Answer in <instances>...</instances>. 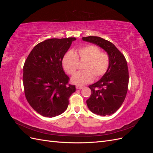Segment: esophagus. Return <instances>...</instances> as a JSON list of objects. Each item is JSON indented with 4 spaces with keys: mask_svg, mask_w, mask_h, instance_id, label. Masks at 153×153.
<instances>
[{
    "mask_svg": "<svg viewBox=\"0 0 153 153\" xmlns=\"http://www.w3.org/2000/svg\"><path fill=\"white\" fill-rule=\"evenodd\" d=\"M76 89H83V88H84V87L80 86V85H76Z\"/></svg>",
    "mask_w": 153,
    "mask_h": 153,
    "instance_id": "34e87169",
    "label": "esophagus"
}]
</instances>
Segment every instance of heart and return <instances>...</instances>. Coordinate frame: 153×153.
<instances>
[{"mask_svg":"<svg viewBox=\"0 0 153 153\" xmlns=\"http://www.w3.org/2000/svg\"><path fill=\"white\" fill-rule=\"evenodd\" d=\"M78 60L85 61L82 66L84 70L76 73L71 78L73 83L77 85L89 84L98 80L107 71L110 65L109 55L101 52L96 45H87L78 48L77 53L68 51L64 55L62 66L69 75H73L78 68Z\"/></svg>","mask_w":153,"mask_h":153,"instance_id":"b5f03b06","label":"heart"}]
</instances>
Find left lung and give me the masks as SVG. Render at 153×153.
<instances>
[{
    "label": "left lung",
    "instance_id": "left-lung-1",
    "mask_svg": "<svg viewBox=\"0 0 153 153\" xmlns=\"http://www.w3.org/2000/svg\"><path fill=\"white\" fill-rule=\"evenodd\" d=\"M105 50L110 57L107 71L97 82L89 86L91 95L86 102L92 113L105 116L114 114L121 107L128 91L129 73L124 55L110 41L98 36L82 38Z\"/></svg>",
    "mask_w": 153,
    "mask_h": 153
}]
</instances>
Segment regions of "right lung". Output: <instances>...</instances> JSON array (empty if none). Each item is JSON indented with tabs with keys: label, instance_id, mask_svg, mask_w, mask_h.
<instances>
[{
	"label": "right lung",
	"instance_id": "add662e5",
	"mask_svg": "<svg viewBox=\"0 0 153 153\" xmlns=\"http://www.w3.org/2000/svg\"><path fill=\"white\" fill-rule=\"evenodd\" d=\"M75 38L45 40L36 45L24 65L23 83L25 98L40 115L53 117L62 114L75 85L62 68L64 55Z\"/></svg>",
	"mask_w": 153,
	"mask_h": 153
}]
</instances>
